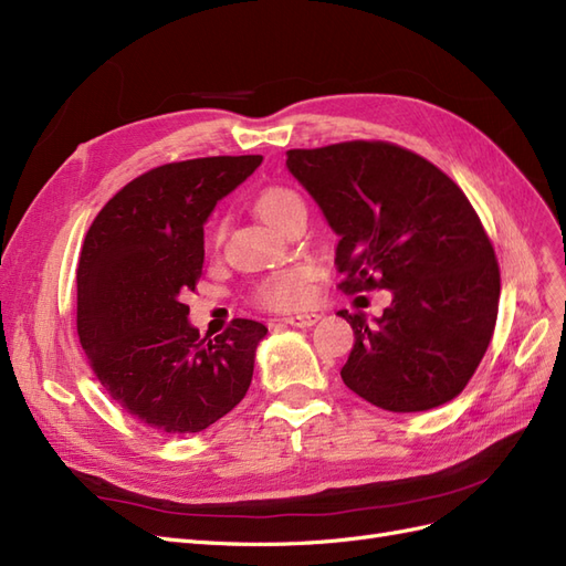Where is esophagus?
<instances>
[{
    "instance_id": "34e87169",
    "label": "esophagus",
    "mask_w": 566,
    "mask_h": 566,
    "mask_svg": "<svg viewBox=\"0 0 566 566\" xmlns=\"http://www.w3.org/2000/svg\"><path fill=\"white\" fill-rule=\"evenodd\" d=\"M321 316L318 314H295V316H285L283 323L293 325V328H310Z\"/></svg>"
}]
</instances>
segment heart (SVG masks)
I'll return each mask as SVG.
<instances>
[{
    "label": "heart",
    "mask_w": 566,
    "mask_h": 566,
    "mask_svg": "<svg viewBox=\"0 0 566 566\" xmlns=\"http://www.w3.org/2000/svg\"><path fill=\"white\" fill-rule=\"evenodd\" d=\"M302 205V198L285 186H269L256 196L254 210L260 214L271 229H279L283 217ZM221 227L214 229V241H219ZM312 281L314 271L310 266H293L273 273V276L264 279L254 287L252 300L256 306L269 312H295L304 306L312 297Z\"/></svg>",
    "instance_id": "b5f03b06"
}]
</instances>
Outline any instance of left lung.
I'll return each mask as SVG.
<instances>
[{
    "label": "left lung",
    "instance_id": "1",
    "mask_svg": "<svg viewBox=\"0 0 566 566\" xmlns=\"http://www.w3.org/2000/svg\"><path fill=\"white\" fill-rule=\"evenodd\" d=\"M287 169L339 235L342 293H391L375 323L339 312L354 328L342 380L394 413L455 399L489 349L501 300L499 260L468 196L389 142L293 148Z\"/></svg>",
    "mask_w": 566,
    "mask_h": 566
}]
</instances>
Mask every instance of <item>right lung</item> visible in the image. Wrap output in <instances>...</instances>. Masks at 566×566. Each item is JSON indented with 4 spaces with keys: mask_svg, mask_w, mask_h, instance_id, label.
<instances>
[{
    "mask_svg": "<svg viewBox=\"0 0 566 566\" xmlns=\"http://www.w3.org/2000/svg\"><path fill=\"white\" fill-rule=\"evenodd\" d=\"M262 156L153 167L104 205L77 264V335L108 397L167 434L208 430L243 401L262 323L233 318L214 339L188 323L202 276V224Z\"/></svg>",
    "mask_w": 566,
    "mask_h": 566,
    "instance_id": "obj_1",
    "label": "right lung"
}]
</instances>
